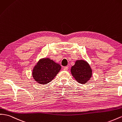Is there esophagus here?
Here are the masks:
<instances>
[{"instance_id":"esophagus-1","label":"esophagus","mask_w":122,"mask_h":122,"mask_svg":"<svg viewBox=\"0 0 122 122\" xmlns=\"http://www.w3.org/2000/svg\"><path fill=\"white\" fill-rule=\"evenodd\" d=\"M63 70L64 71H67L68 70V66H66V67H64V68H63Z\"/></svg>"}]
</instances>
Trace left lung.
<instances>
[{
	"instance_id": "8db88e82",
	"label": "left lung",
	"mask_w": 122,
	"mask_h": 122,
	"mask_svg": "<svg viewBox=\"0 0 122 122\" xmlns=\"http://www.w3.org/2000/svg\"><path fill=\"white\" fill-rule=\"evenodd\" d=\"M71 72L76 81L81 84H85L92 76V69L89 64L84 60H77L71 67Z\"/></svg>"
}]
</instances>
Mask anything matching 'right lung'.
<instances>
[{"label": "right lung", "instance_id": "add662e5", "mask_svg": "<svg viewBox=\"0 0 122 122\" xmlns=\"http://www.w3.org/2000/svg\"><path fill=\"white\" fill-rule=\"evenodd\" d=\"M61 69V65L53 60L41 58L34 67L32 76L38 83L45 85L51 81Z\"/></svg>", "mask_w": 122, "mask_h": 122}]
</instances>
